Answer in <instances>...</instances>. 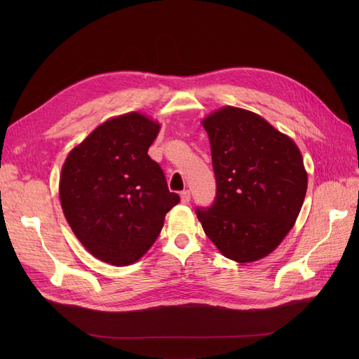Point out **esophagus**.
<instances>
[{
  "label": "esophagus",
  "instance_id": "1",
  "mask_svg": "<svg viewBox=\"0 0 359 359\" xmlns=\"http://www.w3.org/2000/svg\"><path fill=\"white\" fill-rule=\"evenodd\" d=\"M189 201H191V192L189 191L180 192V202L182 203H189Z\"/></svg>",
  "mask_w": 359,
  "mask_h": 359
}]
</instances>
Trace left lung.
<instances>
[{
    "label": "left lung",
    "instance_id": "1",
    "mask_svg": "<svg viewBox=\"0 0 359 359\" xmlns=\"http://www.w3.org/2000/svg\"><path fill=\"white\" fill-rule=\"evenodd\" d=\"M217 198L196 210L205 234L225 257L250 263L271 255L294 227L307 192L297 144L255 111L224 106L202 119Z\"/></svg>",
    "mask_w": 359,
    "mask_h": 359
}]
</instances>
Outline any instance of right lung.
Listing matches in <instances>:
<instances>
[{
	"label": "right lung",
	"mask_w": 359,
	"mask_h": 359,
	"mask_svg": "<svg viewBox=\"0 0 359 359\" xmlns=\"http://www.w3.org/2000/svg\"><path fill=\"white\" fill-rule=\"evenodd\" d=\"M160 129L140 111L113 116L75 145L62 165L64 215L83 246L109 265L138 262L180 201L148 156Z\"/></svg>",
	"instance_id": "1"
}]
</instances>
